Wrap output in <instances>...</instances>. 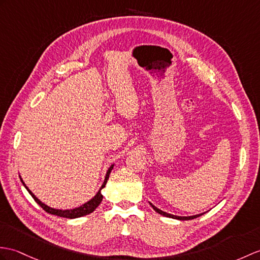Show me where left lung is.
Listing matches in <instances>:
<instances>
[{"label": "left lung", "mask_w": 260, "mask_h": 260, "mask_svg": "<svg viewBox=\"0 0 260 260\" xmlns=\"http://www.w3.org/2000/svg\"><path fill=\"white\" fill-rule=\"evenodd\" d=\"M150 204V203H149ZM150 206L153 207V209L155 210V212H157L158 214L162 215V216H166V217H170V218H174V219H178V220H190V219H194V218H197V217L202 216L203 214H199V215H194V216H188V217H185V216H176V215H172V214H168V213H165L162 212V210L158 209L157 207H155L153 204H150Z\"/></svg>", "instance_id": "left-lung-1"}]
</instances>
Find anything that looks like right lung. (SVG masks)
Returning a JSON list of instances; mask_svg holds the SVG:
<instances>
[{"mask_svg": "<svg viewBox=\"0 0 260 260\" xmlns=\"http://www.w3.org/2000/svg\"><path fill=\"white\" fill-rule=\"evenodd\" d=\"M113 167H114V165H112L110 168H108V171H107V173H106V176H105V179H104V183H103V185L101 186V188H100V190L98 191V194H96V195H95L92 199H90V201H88L87 203L83 204L82 206L73 208V209H65V210H63V209H55V208H52V207H50V206H47V205H45L44 203H42V202L40 201V199H39L38 197H36V196L33 194V192L27 188V186H26L25 184H24L22 178H21V182L23 183L24 187H25V188L27 189V191L29 192V195H31V196L34 198V201H35L36 203H38V204L40 205V206L45 210L46 213L52 214V215H56V216H59V217H65V218H78V217H82V216H85V215H88V214H90V213H93L94 210H95L96 208H98V206L101 204L102 199H103L102 189L105 187V185H106V183H107V179H108V177H110V174H111V172H112V170H113Z\"/></svg>", "mask_w": 260, "mask_h": 260, "instance_id": "1", "label": "right lung"}]
</instances>
